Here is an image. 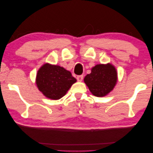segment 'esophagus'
<instances>
[{
  "label": "esophagus",
  "instance_id": "1",
  "mask_svg": "<svg viewBox=\"0 0 153 153\" xmlns=\"http://www.w3.org/2000/svg\"><path fill=\"white\" fill-rule=\"evenodd\" d=\"M76 79L78 81H82V79H83V76L82 75H79V76H77Z\"/></svg>",
  "mask_w": 153,
  "mask_h": 153
}]
</instances>
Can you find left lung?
Masks as SVG:
<instances>
[{
    "instance_id": "1",
    "label": "left lung",
    "mask_w": 153,
    "mask_h": 153,
    "mask_svg": "<svg viewBox=\"0 0 153 153\" xmlns=\"http://www.w3.org/2000/svg\"><path fill=\"white\" fill-rule=\"evenodd\" d=\"M117 71L111 64H97L91 72L85 77L84 81L91 94L103 97L112 91L117 82Z\"/></svg>"
}]
</instances>
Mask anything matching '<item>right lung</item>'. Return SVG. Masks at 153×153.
I'll use <instances>...</instances> for the list:
<instances>
[{
    "instance_id": "1",
    "label": "right lung",
    "mask_w": 153,
    "mask_h": 153,
    "mask_svg": "<svg viewBox=\"0 0 153 153\" xmlns=\"http://www.w3.org/2000/svg\"><path fill=\"white\" fill-rule=\"evenodd\" d=\"M76 79L63 67L45 64L36 74V85L44 96L59 100L66 94Z\"/></svg>"
}]
</instances>
